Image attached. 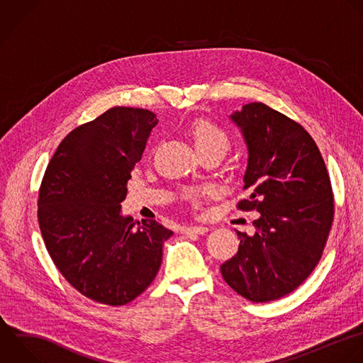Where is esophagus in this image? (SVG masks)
<instances>
[{"mask_svg":"<svg viewBox=\"0 0 363 363\" xmlns=\"http://www.w3.org/2000/svg\"><path fill=\"white\" fill-rule=\"evenodd\" d=\"M207 227L204 225H190V227H183L182 233L186 235H201L204 233H207Z\"/></svg>","mask_w":363,"mask_h":363,"instance_id":"34e87169","label":"esophagus"}]
</instances>
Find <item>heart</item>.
Segmentation results:
<instances>
[{
  "instance_id": "heart-1",
  "label": "heart",
  "mask_w": 363,
  "mask_h": 363,
  "mask_svg": "<svg viewBox=\"0 0 363 363\" xmlns=\"http://www.w3.org/2000/svg\"><path fill=\"white\" fill-rule=\"evenodd\" d=\"M193 140L199 152L201 150H218L227 153L231 146L228 133L207 119H199L193 126Z\"/></svg>"
}]
</instances>
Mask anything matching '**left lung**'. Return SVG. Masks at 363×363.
<instances>
[{
	"label": "left lung",
	"mask_w": 363,
	"mask_h": 363,
	"mask_svg": "<svg viewBox=\"0 0 363 363\" xmlns=\"http://www.w3.org/2000/svg\"><path fill=\"white\" fill-rule=\"evenodd\" d=\"M240 128L248 162L237 207L255 210V233L237 231V254L220 269L224 281L252 302L292 292L322 257L333 221V194L320 152L295 121L261 102L230 115Z\"/></svg>",
	"instance_id": "obj_1"
}]
</instances>
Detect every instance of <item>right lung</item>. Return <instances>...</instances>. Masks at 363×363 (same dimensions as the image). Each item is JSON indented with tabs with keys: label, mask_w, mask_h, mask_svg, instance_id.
Wrapping results in <instances>:
<instances>
[{
	"label": "right lung",
	"mask_w": 363,
	"mask_h": 363,
	"mask_svg": "<svg viewBox=\"0 0 363 363\" xmlns=\"http://www.w3.org/2000/svg\"><path fill=\"white\" fill-rule=\"evenodd\" d=\"M156 115L116 106L74 129L52 156L38 199L45 247L65 279L99 303L119 306L155 279L173 231L122 216L130 172Z\"/></svg>",
	"instance_id": "add662e5"
}]
</instances>
